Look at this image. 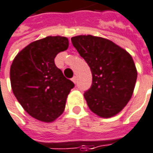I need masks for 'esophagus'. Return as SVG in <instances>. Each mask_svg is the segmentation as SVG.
I'll use <instances>...</instances> for the list:
<instances>
[{"label": "esophagus", "mask_w": 153, "mask_h": 153, "mask_svg": "<svg viewBox=\"0 0 153 153\" xmlns=\"http://www.w3.org/2000/svg\"><path fill=\"white\" fill-rule=\"evenodd\" d=\"M72 80H73V82L74 83V84H76L77 83V77L76 76H74L72 78Z\"/></svg>", "instance_id": "1"}]
</instances>
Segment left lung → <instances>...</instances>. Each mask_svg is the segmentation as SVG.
Wrapping results in <instances>:
<instances>
[{"mask_svg":"<svg viewBox=\"0 0 153 153\" xmlns=\"http://www.w3.org/2000/svg\"><path fill=\"white\" fill-rule=\"evenodd\" d=\"M71 41L92 72L93 83L84 94L88 107L102 118L118 114L129 102L137 80L131 56L101 37L78 35Z\"/></svg>","mask_w":153,"mask_h":153,"instance_id":"1","label":"left lung"}]
</instances>
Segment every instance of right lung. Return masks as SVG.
<instances>
[{
  "instance_id": "obj_1",
  "label": "right lung",
  "mask_w": 153,
  "mask_h": 153,
  "mask_svg": "<svg viewBox=\"0 0 153 153\" xmlns=\"http://www.w3.org/2000/svg\"><path fill=\"white\" fill-rule=\"evenodd\" d=\"M68 44L63 36L33 41L15 56L11 65L14 96L24 110L38 120L49 123L60 116L74 86L54 63L56 55L68 49Z\"/></svg>"
}]
</instances>
